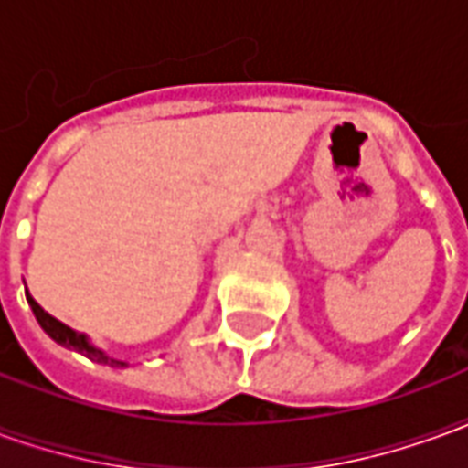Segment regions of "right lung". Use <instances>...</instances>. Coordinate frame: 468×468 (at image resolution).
Listing matches in <instances>:
<instances>
[{"mask_svg": "<svg viewBox=\"0 0 468 468\" xmlns=\"http://www.w3.org/2000/svg\"><path fill=\"white\" fill-rule=\"evenodd\" d=\"M27 303L32 308V314H35L37 324L42 325V331H45L52 341H57L59 346H65V348H72V351H80L82 356H87L90 361H97V363H105V366H112V368H120V366H127L124 361H117V358H110L105 351H100L95 346L90 344V338L85 334H77L72 331L69 325H65L62 321H57L55 315H49L42 308V305L37 303L32 295L27 293Z\"/></svg>", "mask_w": 468, "mask_h": 468, "instance_id": "add662e5", "label": "right lung"}]
</instances>
